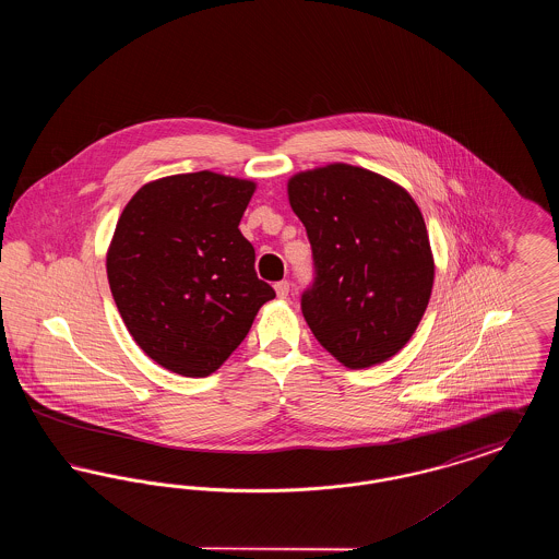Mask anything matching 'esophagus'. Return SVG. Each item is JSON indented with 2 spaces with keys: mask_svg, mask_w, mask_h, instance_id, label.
I'll list each match as a JSON object with an SVG mask.
<instances>
[{
  "mask_svg": "<svg viewBox=\"0 0 559 559\" xmlns=\"http://www.w3.org/2000/svg\"><path fill=\"white\" fill-rule=\"evenodd\" d=\"M289 289H292L289 281H278V283L274 285V292H276V295H278L281 299H287V297H289Z\"/></svg>",
  "mask_w": 559,
  "mask_h": 559,
  "instance_id": "esophagus-1",
  "label": "esophagus"
}]
</instances>
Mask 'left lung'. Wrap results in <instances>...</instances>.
<instances>
[{"instance_id": "obj_1", "label": "left lung", "mask_w": 559, "mask_h": 559, "mask_svg": "<svg viewBox=\"0 0 559 559\" xmlns=\"http://www.w3.org/2000/svg\"><path fill=\"white\" fill-rule=\"evenodd\" d=\"M289 203L306 226L314 281L301 312L320 346L367 369L406 346L426 312L433 258L411 194L346 163L297 174Z\"/></svg>"}]
</instances>
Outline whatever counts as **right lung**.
Instances as JSON below:
<instances>
[{
  "instance_id": "right-lung-1",
  "label": "right lung",
  "mask_w": 559,
  "mask_h": 559,
  "mask_svg": "<svg viewBox=\"0 0 559 559\" xmlns=\"http://www.w3.org/2000/svg\"><path fill=\"white\" fill-rule=\"evenodd\" d=\"M253 190L213 171L169 176L140 188L117 222L110 293L135 344L167 371H217L276 297L239 230Z\"/></svg>"
}]
</instances>
